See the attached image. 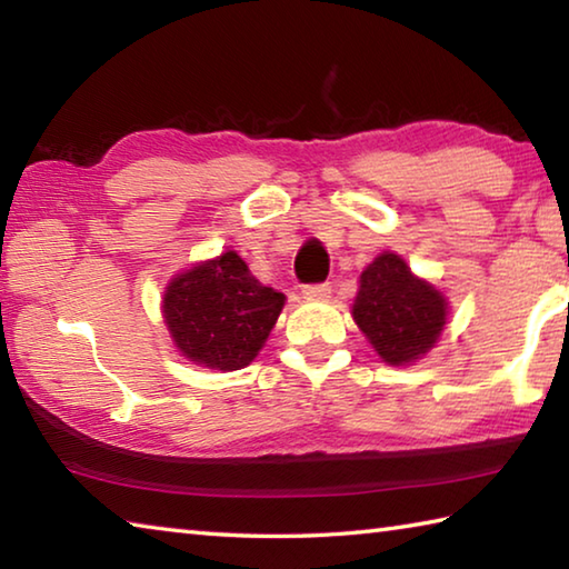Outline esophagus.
<instances>
[{"mask_svg":"<svg viewBox=\"0 0 569 569\" xmlns=\"http://www.w3.org/2000/svg\"><path fill=\"white\" fill-rule=\"evenodd\" d=\"M303 298L308 301H323V298H329L331 293V286L329 283H311V286H303Z\"/></svg>","mask_w":569,"mask_h":569,"instance_id":"1","label":"esophagus"}]
</instances>
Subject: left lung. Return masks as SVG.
<instances>
[{"mask_svg":"<svg viewBox=\"0 0 569 569\" xmlns=\"http://www.w3.org/2000/svg\"><path fill=\"white\" fill-rule=\"evenodd\" d=\"M351 313L383 361L407 366L437 343L449 306L435 286L411 273L401 256L383 250L361 273Z\"/></svg>","mask_w":569,"mask_h":569,"instance_id":"1","label":"left lung"}]
</instances>
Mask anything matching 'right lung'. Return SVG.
<instances>
[{"mask_svg": "<svg viewBox=\"0 0 569 569\" xmlns=\"http://www.w3.org/2000/svg\"><path fill=\"white\" fill-rule=\"evenodd\" d=\"M283 303V293L258 281L236 250H226L172 278L162 319L186 359L238 371L263 349Z\"/></svg>", "mask_w": 569, "mask_h": 569, "instance_id": "add662e5", "label": "right lung"}]
</instances>
